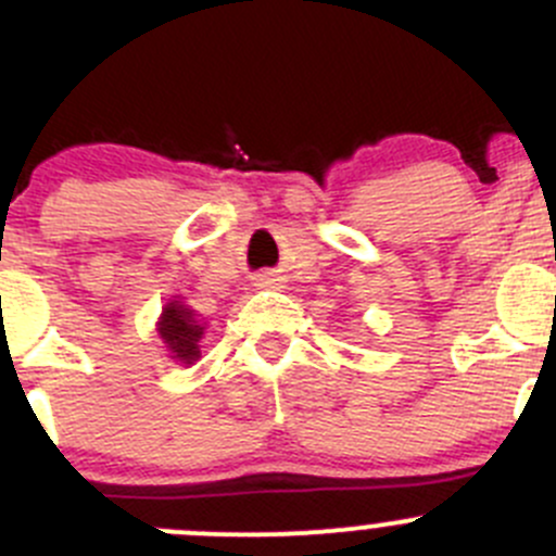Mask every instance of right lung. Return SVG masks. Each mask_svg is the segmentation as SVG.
<instances>
[{
    "label": "right lung",
    "instance_id": "add662e5",
    "mask_svg": "<svg viewBox=\"0 0 556 556\" xmlns=\"http://www.w3.org/2000/svg\"><path fill=\"white\" fill-rule=\"evenodd\" d=\"M160 337H163L165 348L174 353L176 362L192 364L200 356V337H203V326L194 320V313L179 302H168L160 318Z\"/></svg>",
    "mask_w": 556,
    "mask_h": 556
}]
</instances>
